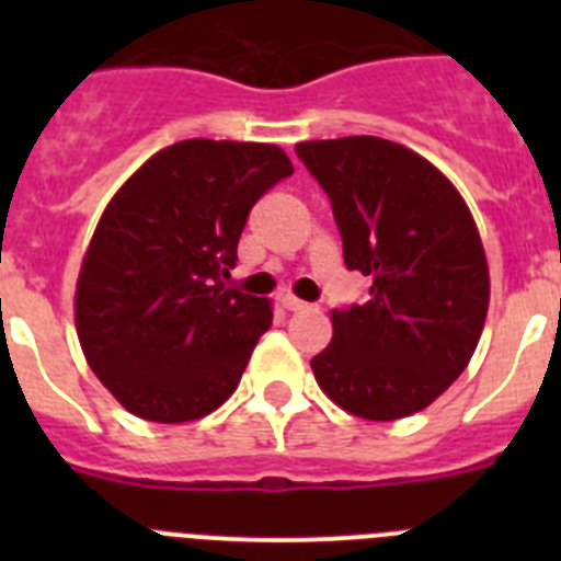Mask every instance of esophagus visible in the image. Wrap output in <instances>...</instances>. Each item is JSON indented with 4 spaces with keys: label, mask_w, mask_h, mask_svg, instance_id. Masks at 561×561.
<instances>
[{
    "label": "esophagus",
    "mask_w": 561,
    "mask_h": 561,
    "mask_svg": "<svg viewBox=\"0 0 561 561\" xmlns=\"http://www.w3.org/2000/svg\"><path fill=\"white\" fill-rule=\"evenodd\" d=\"M284 309L286 311H304V309H309V304H304V300H300V297H295V295H286L284 297Z\"/></svg>",
    "instance_id": "1"
}]
</instances>
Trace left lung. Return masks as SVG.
<instances>
[{
	"mask_svg": "<svg viewBox=\"0 0 561 561\" xmlns=\"http://www.w3.org/2000/svg\"><path fill=\"white\" fill-rule=\"evenodd\" d=\"M329 193L348 270L370 300L331 311L334 336L311 359L345 413L396 421L430 408L463 374L489 311V264L458 187L421 153L381 137L297 142Z\"/></svg>",
	"mask_w": 561,
	"mask_h": 561,
	"instance_id": "8db88e82",
	"label": "left lung"
}]
</instances>
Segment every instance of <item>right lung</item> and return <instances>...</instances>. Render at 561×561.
<instances>
[{"instance_id": "obj_1", "label": "right lung", "mask_w": 561, "mask_h": 561, "mask_svg": "<svg viewBox=\"0 0 561 561\" xmlns=\"http://www.w3.org/2000/svg\"><path fill=\"white\" fill-rule=\"evenodd\" d=\"M291 160L272 142L182 140L114 193L83 255L76 329L128 413L182 424L221 408L272 325V300L227 289L238 238Z\"/></svg>"}]
</instances>
